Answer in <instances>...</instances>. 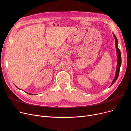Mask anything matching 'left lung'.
<instances>
[{"label": "left lung", "mask_w": 131, "mask_h": 131, "mask_svg": "<svg viewBox=\"0 0 131 131\" xmlns=\"http://www.w3.org/2000/svg\"><path fill=\"white\" fill-rule=\"evenodd\" d=\"M114 37L115 39V42H116V52H117V58H118V60H117V69H116V74H115V77L111 82V84L110 86H111L112 85H113L116 80L117 79L118 76H119V71H120V66L121 65V53L119 49L118 48V41L117 38L116 36L114 34Z\"/></svg>", "instance_id": "left-lung-1"}]
</instances>
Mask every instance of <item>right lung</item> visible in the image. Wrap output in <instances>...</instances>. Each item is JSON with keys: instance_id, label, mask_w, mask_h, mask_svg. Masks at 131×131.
Wrapping results in <instances>:
<instances>
[{"instance_id": "1", "label": "right lung", "mask_w": 131, "mask_h": 131, "mask_svg": "<svg viewBox=\"0 0 131 131\" xmlns=\"http://www.w3.org/2000/svg\"><path fill=\"white\" fill-rule=\"evenodd\" d=\"M18 89H19V90H21V89H19V88H18ZM26 93H27V94H29V95H34V94H31V93H28V92H25ZM35 95H36V94H35Z\"/></svg>"}]
</instances>
